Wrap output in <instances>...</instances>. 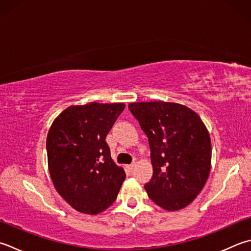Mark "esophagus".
<instances>
[{"label":"esophagus","instance_id":"34e87169","mask_svg":"<svg viewBox=\"0 0 251 251\" xmlns=\"http://www.w3.org/2000/svg\"><path fill=\"white\" fill-rule=\"evenodd\" d=\"M135 166H136V163H131L130 165H128V166H127V168H128V170L132 171V170H134V168H135Z\"/></svg>","mask_w":251,"mask_h":251}]
</instances>
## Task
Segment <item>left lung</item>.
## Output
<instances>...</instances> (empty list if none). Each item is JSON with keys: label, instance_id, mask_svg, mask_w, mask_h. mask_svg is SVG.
I'll use <instances>...</instances> for the list:
<instances>
[{"label": "left lung", "instance_id": "left-lung-1", "mask_svg": "<svg viewBox=\"0 0 251 251\" xmlns=\"http://www.w3.org/2000/svg\"><path fill=\"white\" fill-rule=\"evenodd\" d=\"M128 109L148 137L153 175L145 189L161 208L177 211L207 183L211 140L197 113L173 102L130 103Z\"/></svg>", "mask_w": 251, "mask_h": 251}]
</instances>
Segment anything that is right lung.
I'll use <instances>...</instances> for the list:
<instances>
[{
	"instance_id": "right-lung-1",
	"label": "right lung",
	"mask_w": 251,
	"mask_h": 251,
	"mask_svg": "<svg viewBox=\"0 0 251 251\" xmlns=\"http://www.w3.org/2000/svg\"><path fill=\"white\" fill-rule=\"evenodd\" d=\"M124 109V103L73 105L54 120L48 132V165L54 187L81 213L98 214L109 208L126 177L105 142Z\"/></svg>"
}]
</instances>
